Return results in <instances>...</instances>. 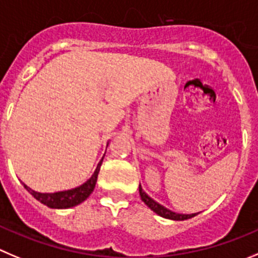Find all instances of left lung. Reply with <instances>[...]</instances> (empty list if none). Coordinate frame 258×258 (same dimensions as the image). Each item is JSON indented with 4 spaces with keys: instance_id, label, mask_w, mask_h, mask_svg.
I'll return each instance as SVG.
<instances>
[{
    "instance_id": "obj_1",
    "label": "left lung",
    "mask_w": 258,
    "mask_h": 258,
    "mask_svg": "<svg viewBox=\"0 0 258 258\" xmlns=\"http://www.w3.org/2000/svg\"><path fill=\"white\" fill-rule=\"evenodd\" d=\"M139 194H141L142 201H144V204H146L149 209L153 210L156 214L161 215V217L163 218H167V219H172V220H185V219H190V218L195 217L196 215V214H177V213L171 212V210H168L167 208L162 207V205L158 204L157 201H154L153 199L149 198V196L144 192L141 185H139Z\"/></svg>"
}]
</instances>
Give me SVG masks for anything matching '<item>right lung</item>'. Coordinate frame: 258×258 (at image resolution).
<instances>
[{"mask_svg":"<svg viewBox=\"0 0 258 258\" xmlns=\"http://www.w3.org/2000/svg\"><path fill=\"white\" fill-rule=\"evenodd\" d=\"M102 159L100 161V163L97 164L96 171L94 172V175L91 176L90 180H87L83 185L78 186V187L72 188V190L59 191V192L54 194H41L31 190V188L28 187L25 183H23V185L24 187L36 199V200H39L41 204L46 205V207L53 208V209H67V208L76 207V205L81 204L82 201H85L86 199L91 195V192L94 191L95 185H96L97 181V175H99L100 167H101Z\"/></svg>","mask_w":258,"mask_h":258,"instance_id":"add662e5","label":"right lung"}]
</instances>
